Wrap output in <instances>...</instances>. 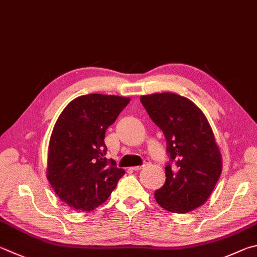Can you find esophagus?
Returning a JSON list of instances; mask_svg holds the SVG:
<instances>
[{
    "label": "esophagus",
    "instance_id": "34e87169",
    "mask_svg": "<svg viewBox=\"0 0 257 257\" xmlns=\"http://www.w3.org/2000/svg\"><path fill=\"white\" fill-rule=\"evenodd\" d=\"M147 164H148V162H146V163H145V164H143L142 166H134V167H132V169H133L134 171H137V172H138V171H141V170H143V169H144V167H145V166H146Z\"/></svg>",
    "mask_w": 257,
    "mask_h": 257
}]
</instances>
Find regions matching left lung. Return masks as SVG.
Returning <instances> with one entry per match:
<instances>
[{"label": "left lung", "instance_id": "1", "mask_svg": "<svg viewBox=\"0 0 257 257\" xmlns=\"http://www.w3.org/2000/svg\"><path fill=\"white\" fill-rule=\"evenodd\" d=\"M148 115L166 139L170 163L156 202L170 212L185 213L207 201L221 174L222 161L206 115L175 93L141 96Z\"/></svg>", "mask_w": 257, "mask_h": 257}]
</instances>
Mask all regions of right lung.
I'll return each mask as SVG.
<instances>
[{
  "instance_id": "1",
  "label": "right lung",
  "mask_w": 257,
  "mask_h": 257,
  "mask_svg": "<svg viewBox=\"0 0 257 257\" xmlns=\"http://www.w3.org/2000/svg\"><path fill=\"white\" fill-rule=\"evenodd\" d=\"M129 97L87 94L69 102L54 125L47 179L72 209L91 211L106 201L124 171L105 158V132Z\"/></svg>"
}]
</instances>
